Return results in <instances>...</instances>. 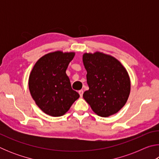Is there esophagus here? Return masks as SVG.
I'll use <instances>...</instances> for the list:
<instances>
[{"instance_id":"esophagus-1","label":"esophagus","mask_w":159,"mask_h":159,"mask_svg":"<svg viewBox=\"0 0 159 159\" xmlns=\"http://www.w3.org/2000/svg\"><path fill=\"white\" fill-rule=\"evenodd\" d=\"M79 95H80V96L81 97H83V90H79Z\"/></svg>"}]
</instances>
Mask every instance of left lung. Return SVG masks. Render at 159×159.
<instances>
[{"label":"left lung","mask_w":159,"mask_h":159,"mask_svg":"<svg viewBox=\"0 0 159 159\" xmlns=\"http://www.w3.org/2000/svg\"><path fill=\"white\" fill-rule=\"evenodd\" d=\"M83 63L89 86L83 98L99 116L116 114L130 95V79L127 70L116 58L99 51L85 52Z\"/></svg>","instance_id":"left-lung-1"}]
</instances>
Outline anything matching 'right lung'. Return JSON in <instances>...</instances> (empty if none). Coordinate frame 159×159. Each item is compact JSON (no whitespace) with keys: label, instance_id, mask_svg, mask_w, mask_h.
Segmentation results:
<instances>
[{"label":"right lung","instance_id":"right-lung-1","mask_svg":"<svg viewBox=\"0 0 159 159\" xmlns=\"http://www.w3.org/2000/svg\"><path fill=\"white\" fill-rule=\"evenodd\" d=\"M75 52L57 50L38 60L29 77V88L36 105L45 114L61 116L69 111L79 94L71 88L66 74Z\"/></svg>","mask_w":159,"mask_h":159}]
</instances>
